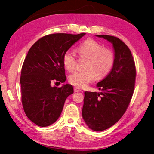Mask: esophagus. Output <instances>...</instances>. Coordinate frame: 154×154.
<instances>
[{"instance_id":"1","label":"esophagus","mask_w":154,"mask_h":154,"mask_svg":"<svg viewBox=\"0 0 154 154\" xmlns=\"http://www.w3.org/2000/svg\"><path fill=\"white\" fill-rule=\"evenodd\" d=\"M74 92H75V93L80 92V91H82V90L80 88H78V87H74Z\"/></svg>"}]
</instances>
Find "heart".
I'll list each match as a JSON object with an SVG mask.
<instances>
[{"label": "heart", "instance_id": "1", "mask_svg": "<svg viewBox=\"0 0 154 154\" xmlns=\"http://www.w3.org/2000/svg\"><path fill=\"white\" fill-rule=\"evenodd\" d=\"M77 51L80 58H87L84 67L69 76V82L72 85L82 88L97 79L104 78L110 72L115 61L113 51L103 46L97 41L89 38L78 45ZM65 68L71 72L75 69L76 59L70 51H66L63 56Z\"/></svg>", "mask_w": 154, "mask_h": 154}]
</instances>
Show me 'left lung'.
Instances as JSON below:
<instances>
[{
  "mask_svg": "<svg viewBox=\"0 0 154 154\" xmlns=\"http://www.w3.org/2000/svg\"><path fill=\"white\" fill-rule=\"evenodd\" d=\"M97 36L113 44L115 61L110 72L97 84L100 92H85L82 117L91 130L100 131L114 125L126 112L134 92L136 69L130 50L122 40Z\"/></svg>",
  "mask_w": 154,
  "mask_h": 154,
  "instance_id": "8db88e82",
  "label": "left lung"
}]
</instances>
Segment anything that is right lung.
Segmentation results:
<instances>
[{"label": "right lung", "instance_id": "obj_1", "mask_svg": "<svg viewBox=\"0 0 154 154\" xmlns=\"http://www.w3.org/2000/svg\"><path fill=\"white\" fill-rule=\"evenodd\" d=\"M85 34L60 33L43 36L28 51L20 78L24 112L36 125L46 127L55 122L66 99L73 93L72 85L52 87L53 80H66L63 56Z\"/></svg>", "mask_w": 154, "mask_h": 154}]
</instances>
